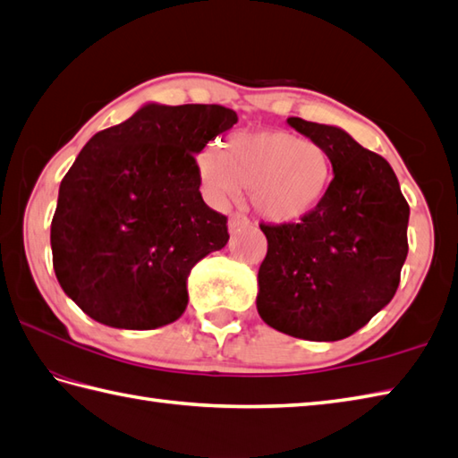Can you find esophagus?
Instances as JSON below:
<instances>
[{"label": "esophagus", "instance_id": "esophagus-1", "mask_svg": "<svg viewBox=\"0 0 458 458\" xmlns=\"http://www.w3.org/2000/svg\"><path fill=\"white\" fill-rule=\"evenodd\" d=\"M248 224H250L248 216H244V214H240V212H234L228 220V228H230V232H236L240 228H246Z\"/></svg>", "mask_w": 458, "mask_h": 458}]
</instances>
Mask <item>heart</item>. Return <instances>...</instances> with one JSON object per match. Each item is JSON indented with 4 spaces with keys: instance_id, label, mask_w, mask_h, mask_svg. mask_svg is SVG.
<instances>
[{
    "instance_id": "1",
    "label": "heart",
    "mask_w": 458,
    "mask_h": 458,
    "mask_svg": "<svg viewBox=\"0 0 458 458\" xmlns=\"http://www.w3.org/2000/svg\"><path fill=\"white\" fill-rule=\"evenodd\" d=\"M204 197L214 207L234 200L242 187L261 218L295 224L313 214L333 181V161L315 140L281 130L232 133L218 149L197 157Z\"/></svg>"
}]
</instances>
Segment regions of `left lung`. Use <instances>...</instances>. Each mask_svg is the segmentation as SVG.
<instances>
[{
	"mask_svg": "<svg viewBox=\"0 0 458 458\" xmlns=\"http://www.w3.org/2000/svg\"><path fill=\"white\" fill-rule=\"evenodd\" d=\"M318 141L335 179L299 224H259L267 254L258 271V313L295 338L333 343L362 328L400 285L410 204L394 169L336 125L289 118Z\"/></svg>",
	"mask_w": 458,
	"mask_h": 458,
	"instance_id": "obj_1",
	"label": "left lung"
}]
</instances>
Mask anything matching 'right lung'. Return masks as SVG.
<instances>
[{
	"instance_id": "add662e5",
	"label": "right lung",
	"mask_w": 458,
	"mask_h": 458,
	"mask_svg": "<svg viewBox=\"0 0 458 458\" xmlns=\"http://www.w3.org/2000/svg\"><path fill=\"white\" fill-rule=\"evenodd\" d=\"M238 122L216 104H143L84 145L51 224L58 284L90 318L151 330L189 303L191 269L228 244L202 200L194 155Z\"/></svg>"
}]
</instances>
